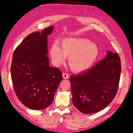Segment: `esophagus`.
Here are the masks:
<instances>
[{"label": "esophagus", "mask_w": 133, "mask_h": 133, "mask_svg": "<svg viewBox=\"0 0 133 133\" xmlns=\"http://www.w3.org/2000/svg\"><path fill=\"white\" fill-rule=\"evenodd\" d=\"M62 76H63V78H64V79H67V78H69V75L67 73H63Z\"/></svg>", "instance_id": "34e87169"}]
</instances>
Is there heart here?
<instances>
[{"label": "heart", "mask_w": 133, "mask_h": 133, "mask_svg": "<svg viewBox=\"0 0 133 133\" xmlns=\"http://www.w3.org/2000/svg\"><path fill=\"white\" fill-rule=\"evenodd\" d=\"M51 62L56 67H60L69 57L70 67L75 71L87 70L93 66L100 54L98 46L84 38H66L61 42V47L57 43L51 45L49 51Z\"/></svg>", "instance_id": "1"}]
</instances>
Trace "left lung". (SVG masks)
Segmentation results:
<instances>
[{
  "mask_svg": "<svg viewBox=\"0 0 133 133\" xmlns=\"http://www.w3.org/2000/svg\"><path fill=\"white\" fill-rule=\"evenodd\" d=\"M120 73V57L117 53L107 51L105 57L94 66L71 76L73 105L86 114L105 109L117 93Z\"/></svg>",
  "mask_w": 133,
  "mask_h": 133,
  "instance_id": "obj_1",
  "label": "left lung"
}]
</instances>
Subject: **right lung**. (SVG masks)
<instances>
[{"instance_id": "obj_1", "label": "right lung", "mask_w": 133, "mask_h": 133, "mask_svg": "<svg viewBox=\"0 0 133 133\" xmlns=\"http://www.w3.org/2000/svg\"><path fill=\"white\" fill-rule=\"evenodd\" d=\"M54 28L30 33L13 53L10 71L15 92L22 104L31 110L49 106L63 80L62 71L50 67L48 57V37Z\"/></svg>"}]
</instances>
